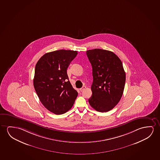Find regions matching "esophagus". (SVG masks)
Instances as JSON below:
<instances>
[{
	"label": "esophagus",
	"instance_id": "esophagus-1",
	"mask_svg": "<svg viewBox=\"0 0 160 160\" xmlns=\"http://www.w3.org/2000/svg\"><path fill=\"white\" fill-rule=\"evenodd\" d=\"M86 88V86H82L81 88H80V91H82L84 90H85Z\"/></svg>",
	"mask_w": 160,
	"mask_h": 160
}]
</instances>
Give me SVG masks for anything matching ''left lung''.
<instances>
[{"label":"left lung","instance_id":"left-lung-1","mask_svg":"<svg viewBox=\"0 0 160 160\" xmlns=\"http://www.w3.org/2000/svg\"><path fill=\"white\" fill-rule=\"evenodd\" d=\"M86 54L92 68V94L88 102L97 111H109L119 102L124 89L122 62L113 52L102 49L88 50Z\"/></svg>","mask_w":160,"mask_h":160}]
</instances>
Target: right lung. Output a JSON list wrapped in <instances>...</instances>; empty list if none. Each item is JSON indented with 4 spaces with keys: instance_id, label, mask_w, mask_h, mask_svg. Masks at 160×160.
<instances>
[{
    "instance_id": "obj_1",
    "label": "right lung",
    "mask_w": 160,
    "mask_h": 160,
    "mask_svg": "<svg viewBox=\"0 0 160 160\" xmlns=\"http://www.w3.org/2000/svg\"><path fill=\"white\" fill-rule=\"evenodd\" d=\"M77 54V51L64 49L47 53L35 67V91L42 104L56 114L71 109L78 95L69 81L67 72Z\"/></svg>"
}]
</instances>
